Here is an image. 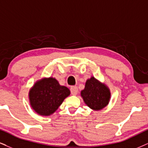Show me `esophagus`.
Masks as SVG:
<instances>
[{"label":"esophagus","mask_w":148,"mask_h":148,"mask_svg":"<svg viewBox=\"0 0 148 148\" xmlns=\"http://www.w3.org/2000/svg\"><path fill=\"white\" fill-rule=\"evenodd\" d=\"M71 92L72 93L73 95H76L78 92V88L76 86H71Z\"/></svg>","instance_id":"34e87169"}]
</instances>
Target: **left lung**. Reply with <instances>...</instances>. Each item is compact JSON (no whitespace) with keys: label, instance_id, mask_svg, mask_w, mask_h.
<instances>
[{"label":"left lung","instance_id":"8db88e82","mask_svg":"<svg viewBox=\"0 0 148 148\" xmlns=\"http://www.w3.org/2000/svg\"><path fill=\"white\" fill-rule=\"evenodd\" d=\"M80 94L86 105L95 111L107 106L111 98L109 87L93 76L86 81L84 88Z\"/></svg>","mask_w":148,"mask_h":148}]
</instances>
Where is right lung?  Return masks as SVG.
Returning <instances> with one entry per match:
<instances>
[{
    "mask_svg": "<svg viewBox=\"0 0 148 148\" xmlns=\"http://www.w3.org/2000/svg\"><path fill=\"white\" fill-rule=\"evenodd\" d=\"M70 94V90L60 85L55 77H43L36 81L29 91V104L38 114L49 116Z\"/></svg>",
    "mask_w": 148,
    "mask_h": 148,
    "instance_id": "1",
    "label": "right lung"
}]
</instances>
